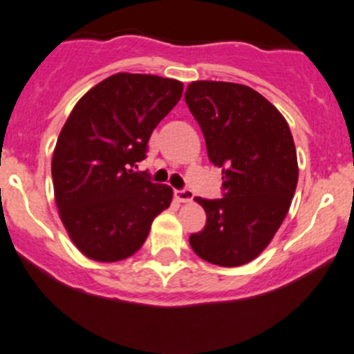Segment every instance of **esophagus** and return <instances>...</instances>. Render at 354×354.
I'll use <instances>...</instances> for the list:
<instances>
[{"instance_id": "34e87169", "label": "esophagus", "mask_w": 354, "mask_h": 354, "mask_svg": "<svg viewBox=\"0 0 354 354\" xmlns=\"http://www.w3.org/2000/svg\"><path fill=\"white\" fill-rule=\"evenodd\" d=\"M174 196H176L178 202L181 203H188L193 200V193L189 192V189H176V192H174Z\"/></svg>"}]
</instances>
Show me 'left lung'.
I'll list each match as a JSON object with an SVG mask.
<instances>
[{
    "mask_svg": "<svg viewBox=\"0 0 354 354\" xmlns=\"http://www.w3.org/2000/svg\"><path fill=\"white\" fill-rule=\"evenodd\" d=\"M185 102L224 180V198H195L207 224L189 236V245L212 265L243 266L265 251L292 205L299 181L292 132L283 115L245 84L193 81Z\"/></svg>",
    "mask_w": 354,
    "mask_h": 354,
    "instance_id": "left-lung-1",
    "label": "left lung"
}]
</instances>
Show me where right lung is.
Returning <instances> with one entry per match:
<instances>
[{
	"instance_id": "right-lung-1",
	"label": "right lung",
	"mask_w": 354,
	"mask_h": 354,
	"mask_svg": "<svg viewBox=\"0 0 354 354\" xmlns=\"http://www.w3.org/2000/svg\"><path fill=\"white\" fill-rule=\"evenodd\" d=\"M181 95V81L117 73L74 105L52 154V181L59 217L86 258L115 263L132 256L171 205V187L132 167Z\"/></svg>"
}]
</instances>
